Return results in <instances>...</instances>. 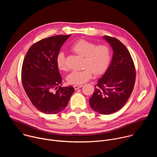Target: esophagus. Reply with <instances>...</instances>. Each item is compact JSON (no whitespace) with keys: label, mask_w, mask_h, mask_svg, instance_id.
<instances>
[{"label":"esophagus","mask_w":157,"mask_h":157,"mask_svg":"<svg viewBox=\"0 0 157 157\" xmlns=\"http://www.w3.org/2000/svg\"><path fill=\"white\" fill-rule=\"evenodd\" d=\"M82 86V85H75L74 86V88H75V90H77V89L81 88Z\"/></svg>","instance_id":"34e87169"}]
</instances>
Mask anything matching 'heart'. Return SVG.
I'll return each mask as SVG.
<instances>
[{"label": "heart", "instance_id": "heart-1", "mask_svg": "<svg viewBox=\"0 0 157 157\" xmlns=\"http://www.w3.org/2000/svg\"><path fill=\"white\" fill-rule=\"evenodd\" d=\"M76 54L84 57L83 68L81 71H74L67 76L68 83L82 84L90 79L94 73L96 75L103 74L111 59V51L107 44H97L91 41L81 39L75 41L70 48ZM56 64L61 71H66V57L63 52L56 56Z\"/></svg>", "mask_w": 157, "mask_h": 157}]
</instances>
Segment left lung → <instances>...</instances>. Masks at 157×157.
I'll return each mask as SVG.
<instances>
[{
    "label": "left lung",
    "instance_id": "1",
    "mask_svg": "<svg viewBox=\"0 0 157 157\" xmlns=\"http://www.w3.org/2000/svg\"><path fill=\"white\" fill-rule=\"evenodd\" d=\"M102 38L110 44L113 56L98 80L89 104L96 113L108 115L120 110L128 101L135 84L136 70L131 55L122 42L109 36Z\"/></svg>",
    "mask_w": 157,
    "mask_h": 157
}]
</instances>
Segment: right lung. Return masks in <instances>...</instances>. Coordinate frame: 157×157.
<instances>
[{
  "instance_id": "obj_1",
  "label": "right lung",
  "mask_w": 157,
  "mask_h": 157,
  "mask_svg": "<svg viewBox=\"0 0 157 157\" xmlns=\"http://www.w3.org/2000/svg\"><path fill=\"white\" fill-rule=\"evenodd\" d=\"M71 35L43 39L29 50L22 64L21 82L32 104L41 113L58 114L64 110L75 91L73 86L61 87L56 56Z\"/></svg>"
}]
</instances>
